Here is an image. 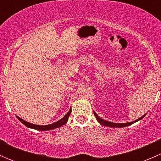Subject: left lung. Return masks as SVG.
I'll list each match as a JSON object with an SVG mask.
<instances>
[{
	"label": "left lung",
	"instance_id": "left-lung-1",
	"mask_svg": "<svg viewBox=\"0 0 161 161\" xmlns=\"http://www.w3.org/2000/svg\"><path fill=\"white\" fill-rule=\"evenodd\" d=\"M93 113H94V115H95L96 118H97V120L98 121V122L100 123V125H104V126H108V127H111V128H122V127H126V126L131 125H132L133 123L136 122V121H139V120L142 119V118L146 116V114H144L143 116L141 117V118H138V119H136V121H131V122L114 123V122H111V121H106V120H103V119H102V118H100V117L97 115V114L96 113L95 111H93Z\"/></svg>",
	"mask_w": 161,
	"mask_h": 161
}]
</instances>
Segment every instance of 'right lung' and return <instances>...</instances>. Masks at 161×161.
Listing matches in <instances>:
<instances>
[{"label":"right lung","instance_id":"right-lung-1","mask_svg":"<svg viewBox=\"0 0 161 161\" xmlns=\"http://www.w3.org/2000/svg\"><path fill=\"white\" fill-rule=\"evenodd\" d=\"M71 108H70L69 111L61 119H60L59 121H56V122L53 123V124H50L47 125H34V124H31V123L28 122V121H24L23 119H22L21 118H19V116L16 115V118L21 121L23 125H25L26 127L30 128V129H36V130H39V131H49V130H52V129H57V128H59L61 127L62 125H65L67 123L68 120H69V115L71 114Z\"/></svg>","mask_w":161,"mask_h":161}]
</instances>
